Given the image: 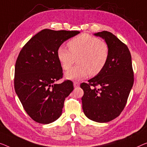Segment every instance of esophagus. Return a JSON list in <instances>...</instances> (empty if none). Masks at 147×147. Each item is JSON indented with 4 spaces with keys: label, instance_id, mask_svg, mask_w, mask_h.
<instances>
[{
    "label": "esophagus",
    "instance_id": "34e87169",
    "mask_svg": "<svg viewBox=\"0 0 147 147\" xmlns=\"http://www.w3.org/2000/svg\"><path fill=\"white\" fill-rule=\"evenodd\" d=\"M73 85H74V87H78L80 86V83L78 82H74Z\"/></svg>",
    "mask_w": 147,
    "mask_h": 147
}]
</instances>
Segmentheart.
Returning a JSON list of instances; mask_svg holds the SVG:
<instances>
[{
	"mask_svg": "<svg viewBox=\"0 0 147 147\" xmlns=\"http://www.w3.org/2000/svg\"><path fill=\"white\" fill-rule=\"evenodd\" d=\"M69 49L61 46L57 57L61 67L69 70L77 59L78 64L65 73L69 80H81L89 74L95 76L106 66L109 58V47L104 41L88 34L75 37L68 43Z\"/></svg>",
	"mask_w": 147,
	"mask_h": 147,
	"instance_id": "heart-1",
	"label": "heart"
}]
</instances>
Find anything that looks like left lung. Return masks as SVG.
Listing matches in <instances>:
<instances>
[{"label": "left lung", "instance_id": "obj_1", "mask_svg": "<svg viewBox=\"0 0 147 147\" xmlns=\"http://www.w3.org/2000/svg\"><path fill=\"white\" fill-rule=\"evenodd\" d=\"M104 39L109 47V58L99 74L83 82L82 109L88 119L106 123L123 110L134 82L131 55L127 46L111 32L94 34Z\"/></svg>", "mask_w": 147, "mask_h": 147}]
</instances>
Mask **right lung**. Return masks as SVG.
<instances>
[{
	"label": "right lung",
	"mask_w": 147,
	"mask_h": 147,
	"mask_svg": "<svg viewBox=\"0 0 147 147\" xmlns=\"http://www.w3.org/2000/svg\"><path fill=\"white\" fill-rule=\"evenodd\" d=\"M78 31L45 29L30 39L18 57L14 89L25 111L35 121L48 124L62 114L65 98L73 90V83L63 77L57 50Z\"/></svg>",
	"instance_id": "add662e5"
}]
</instances>
